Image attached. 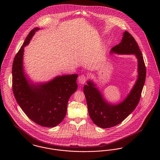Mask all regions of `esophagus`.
I'll return each instance as SVG.
<instances>
[{"mask_svg": "<svg viewBox=\"0 0 160 160\" xmlns=\"http://www.w3.org/2000/svg\"><path fill=\"white\" fill-rule=\"evenodd\" d=\"M78 82L80 84H84L86 81V76H84V74L83 75H81L80 76L78 77Z\"/></svg>", "mask_w": 160, "mask_h": 160, "instance_id": "1", "label": "esophagus"}]
</instances>
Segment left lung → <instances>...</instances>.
Masks as SVG:
<instances>
[{
    "instance_id": "left-lung-1",
    "label": "left lung",
    "mask_w": 160,
    "mask_h": 160,
    "mask_svg": "<svg viewBox=\"0 0 160 160\" xmlns=\"http://www.w3.org/2000/svg\"><path fill=\"white\" fill-rule=\"evenodd\" d=\"M110 53L134 54L138 60V78L126 98L118 104L108 102L92 81H88V84L84 86L83 92L90 118L95 125L102 128L119 124L133 112L140 99L146 74L142 52L135 39L127 31L123 33L121 42L113 47Z\"/></svg>"
}]
</instances>
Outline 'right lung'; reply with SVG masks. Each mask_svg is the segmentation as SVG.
Returning a JSON list of instances; mask_svg holds the SVG:
<instances>
[{
	"label": "right lung",
	"mask_w": 160,
	"mask_h": 160,
	"mask_svg": "<svg viewBox=\"0 0 160 160\" xmlns=\"http://www.w3.org/2000/svg\"><path fill=\"white\" fill-rule=\"evenodd\" d=\"M36 28L30 32L12 64V91L18 105L24 113L38 125L54 127L64 119L70 97L76 91L78 75L55 77L44 83L33 84L28 79L23 69L24 47L29 44Z\"/></svg>",
	"instance_id": "obj_1"
}]
</instances>
